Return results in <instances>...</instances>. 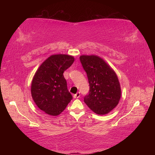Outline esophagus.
<instances>
[{
  "mask_svg": "<svg viewBox=\"0 0 155 155\" xmlns=\"http://www.w3.org/2000/svg\"><path fill=\"white\" fill-rule=\"evenodd\" d=\"M80 96H81L80 92H77V94H74V95H73V97H74V98H79Z\"/></svg>",
  "mask_w": 155,
  "mask_h": 155,
  "instance_id": "esophagus-1",
  "label": "esophagus"
}]
</instances>
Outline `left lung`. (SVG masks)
Instances as JSON below:
<instances>
[{"label": "left lung", "mask_w": 155, "mask_h": 155, "mask_svg": "<svg viewBox=\"0 0 155 155\" xmlns=\"http://www.w3.org/2000/svg\"><path fill=\"white\" fill-rule=\"evenodd\" d=\"M80 61L90 84V90L84 97V102L97 114H108L117 106L121 96L116 74L99 57L82 55Z\"/></svg>", "instance_id": "obj_1"}]
</instances>
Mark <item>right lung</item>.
I'll return each mask as SVG.
<instances>
[{
	"mask_svg": "<svg viewBox=\"0 0 155 155\" xmlns=\"http://www.w3.org/2000/svg\"><path fill=\"white\" fill-rule=\"evenodd\" d=\"M74 61V57L67 54L51 55L34 76L31 84L32 98L36 105L48 115L60 114L72 99L64 72Z\"/></svg>",
	"mask_w": 155,
	"mask_h": 155,
	"instance_id": "add662e5",
	"label": "right lung"
}]
</instances>
